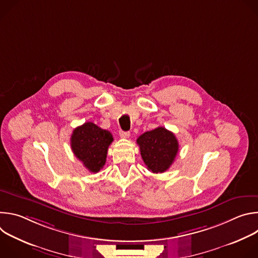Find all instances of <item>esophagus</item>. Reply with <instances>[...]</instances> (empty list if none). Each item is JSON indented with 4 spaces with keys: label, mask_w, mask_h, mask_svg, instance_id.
<instances>
[{
    "label": "esophagus",
    "mask_w": 258,
    "mask_h": 258,
    "mask_svg": "<svg viewBox=\"0 0 258 258\" xmlns=\"http://www.w3.org/2000/svg\"><path fill=\"white\" fill-rule=\"evenodd\" d=\"M119 136H120V138H122V139H128L130 136H131V134H130V132L120 131V132H119Z\"/></svg>",
    "instance_id": "1"
}]
</instances>
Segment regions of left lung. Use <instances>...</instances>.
Wrapping results in <instances>:
<instances>
[{"label": "left lung", "mask_w": 258, "mask_h": 258, "mask_svg": "<svg viewBox=\"0 0 258 258\" xmlns=\"http://www.w3.org/2000/svg\"><path fill=\"white\" fill-rule=\"evenodd\" d=\"M137 144L147 168L153 173L166 171L178 152L175 136L162 126L144 133L137 139Z\"/></svg>", "instance_id": "1"}]
</instances>
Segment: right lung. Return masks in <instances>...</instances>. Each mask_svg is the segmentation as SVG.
Listing matches in <instances>:
<instances>
[{
    "label": "right lung",
    "instance_id": "right-lung-1",
    "mask_svg": "<svg viewBox=\"0 0 258 258\" xmlns=\"http://www.w3.org/2000/svg\"><path fill=\"white\" fill-rule=\"evenodd\" d=\"M113 142L112 134L99 127L93 122H86L73 130L70 145L73 154L79 158L91 172L103 168L108 147Z\"/></svg>",
    "mask_w": 258,
    "mask_h": 258
}]
</instances>
